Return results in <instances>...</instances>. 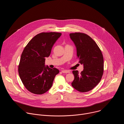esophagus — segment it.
I'll use <instances>...</instances> for the list:
<instances>
[{"instance_id": "esophagus-1", "label": "esophagus", "mask_w": 124, "mask_h": 124, "mask_svg": "<svg viewBox=\"0 0 124 124\" xmlns=\"http://www.w3.org/2000/svg\"><path fill=\"white\" fill-rule=\"evenodd\" d=\"M61 72L63 73H69L70 72L69 70H62Z\"/></svg>"}]
</instances>
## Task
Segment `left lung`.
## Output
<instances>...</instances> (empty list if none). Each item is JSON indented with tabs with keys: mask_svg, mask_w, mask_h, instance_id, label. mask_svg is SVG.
<instances>
[{
	"mask_svg": "<svg viewBox=\"0 0 124 124\" xmlns=\"http://www.w3.org/2000/svg\"><path fill=\"white\" fill-rule=\"evenodd\" d=\"M70 38L77 48V59L83 65V70L79 73L73 70L75 78L72 86L80 92L93 89L100 82L103 73V58L96 42L86 34H70Z\"/></svg>",
	"mask_w": 124,
	"mask_h": 124,
	"instance_id": "8db88e82",
	"label": "left lung"
}]
</instances>
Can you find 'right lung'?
I'll return each mask as SVG.
<instances>
[{
  "instance_id": "right-lung-1",
  "label": "right lung",
  "mask_w": 124,
  "mask_h": 124,
  "mask_svg": "<svg viewBox=\"0 0 124 124\" xmlns=\"http://www.w3.org/2000/svg\"><path fill=\"white\" fill-rule=\"evenodd\" d=\"M61 33L43 32L34 36L25 47L21 55L18 71L26 89L35 94H43L51 87L55 76L59 73L56 68L45 66L52 47L61 36Z\"/></svg>"
}]
</instances>
